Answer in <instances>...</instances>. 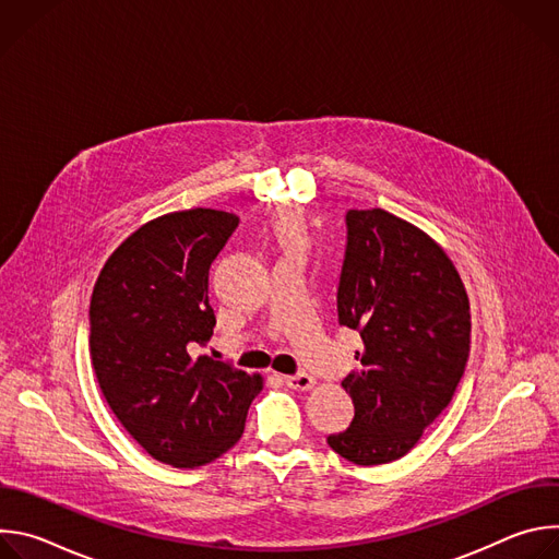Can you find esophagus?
Listing matches in <instances>:
<instances>
[{
	"instance_id": "obj_1",
	"label": "esophagus",
	"mask_w": 559,
	"mask_h": 559,
	"mask_svg": "<svg viewBox=\"0 0 559 559\" xmlns=\"http://www.w3.org/2000/svg\"><path fill=\"white\" fill-rule=\"evenodd\" d=\"M285 382H287V386L298 389V391H307V389H311V386L316 384L313 376H309V373H305V371L294 373V376H287V378H285Z\"/></svg>"
}]
</instances>
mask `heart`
Wrapping results in <instances>:
<instances>
[{
  "label": "heart",
  "mask_w": 559,
  "mask_h": 559,
  "mask_svg": "<svg viewBox=\"0 0 559 559\" xmlns=\"http://www.w3.org/2000/svg\"><path fill=\"white\" fill-rule=\"evenodd\" d=\"M276 231L285 250H298L305 241L302 221L294 212H283L276 221Z\"/></svg>",
  "instance_id": "b5f03b06"
}]
</instances>
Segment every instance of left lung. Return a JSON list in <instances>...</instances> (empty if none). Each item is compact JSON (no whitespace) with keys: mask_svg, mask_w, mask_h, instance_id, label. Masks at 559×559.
Masks as SVG:
<instances>
[{"mask_svg":"<svg viewBox=\"0 0 559 559\" xmlns=\"http://www.w3.org/2000/svg\"><path fill=\"white\" fill-rule=\"evenodd\" d=\"M338 323L356 330L360 362L343 386L352 425L328 438L362 466L403 457L447 409L471 345L468 296L429 234L380 207L349 210Z\"/></svg>","mask_w":559,"mask_h":559,"instance_id":"left-lung-1","label":"left lung"}]
</instances>
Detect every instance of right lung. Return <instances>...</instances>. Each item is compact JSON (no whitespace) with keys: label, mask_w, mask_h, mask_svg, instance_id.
<instances>
[{"label":"right lung","mask_w":559,"mask_h":559,"mask_svg":"<svg viewBox=\"0 0 559 559\" xmlns=\"http://www.w3.org/2000/svg\"><path fill=\"white\" fill-rule=\"evenodd\" d=\"M238 216L194 207L141 225L106 261L91 298V358L112 414L158 462L207 464L243 436L261 376L210 356V265Z\"/></svg>","instance_id":"obj_1"}]
</instances>
